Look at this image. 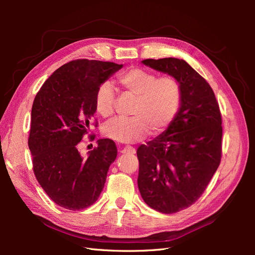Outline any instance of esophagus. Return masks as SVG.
Instances as JSON below:
<instances>
[{"mask_svg": "<svg viewBox=\"0 0 255 255\" xmlns=\"http://www.w3.org/2000/svg\"><path fill=\"white\" fill-rule=\"evenodd\" d=\"M135 149L133 148V146H130V145H126V146H123V148L121 149V153H123V154H127V153H128V154H135Z\"/></svg>", "mask_w": 255, "mask_h": 255, "instance_id": "esophagus-1", "label": "esophagus"}]
</instances>
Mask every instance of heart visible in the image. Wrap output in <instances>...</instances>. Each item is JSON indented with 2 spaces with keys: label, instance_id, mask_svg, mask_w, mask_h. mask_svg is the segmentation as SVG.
I'll return each instance as SVG.
<instances>
[{
  "label": "heart",
  "instance_id": "obj_1",
  "mask_svg": "<svg viewBox=\"0 0 255 255\" xmlns=\"http://www.w3.org/2000/svg\"><path fill=\"white\" fill-rule=\"evenodd\" d=\"M119 83L128 95L135 98L133 117L115 118L105 122L102 133L106 138L119 142L141 140L152 132L165 130L179 112L182 101V87L174 76L156 74L134 68L119 76ZM115 89L112 82H103L96 92V110L109 117L114 112Z\"/></svg>",
  "mask_w": 255,
  "mask_h": 255
}]
</instances>
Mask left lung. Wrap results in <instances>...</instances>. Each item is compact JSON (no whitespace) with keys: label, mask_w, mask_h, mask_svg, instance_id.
Instances as JSON below:
<instances>
[{"label":"left lung","mask_w":255,"mask_h":255,"mask_svg":"<svg viewBox=\"0 0 255 255\" xmlns=\"http://www.w3.org/2000/svg\"><path fill=\"white\" fill-rule=\"evenodd\" d=\"M154 70L174 76L182 101L164 133L137 149L138 188L143 201L164 214L189 207L201 197L221 159V114L208 83L179 58L144 59Z\"/></svg>","instance_id":"left-lung-1"}]
</instances>
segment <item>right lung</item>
Returning <instances> with one entry per match:
<instances>
[{"instance_id": "right-lung-1", "label": "right lung", "mask_w": 255, "mask_h": 255, "mask_svg": "<svg viewBox=\"0 0 255 255\" xmlns=\"http://www.w3.org/2000/svg\"><path fill=\"white\" fill-rule=\"evenodd\" d=\"M123 67L109 61L76 59L58 68L34 100L28 146L40 186L57 205L80 211L101 194L110 166L117 157L111 139L83 157L78 144L96 113V92Z\"/></svg>"}]
</instances>
